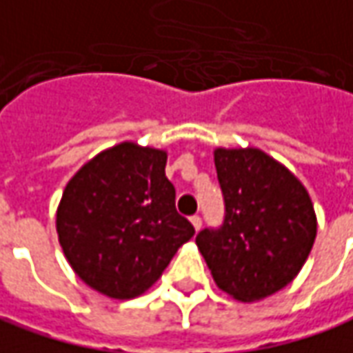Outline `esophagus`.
<instances>
[{
  "instance_id": "34e87169",
  "label": "esophagus",
  "mask_w": 353,
  "mask_h": 353,
  "mask_svg": "<svg viewBox=\"0 0 353 353\" xmlns=\"http://www.w3.org/2000/svg\"><path fill=\"white\" fill-rule=\"evenodd\" d=\"M191 224H193L196 232H199V230H201V226H203V220H201V216H199V214H193V216H191Z\"/></svg>"
}]
</instances>
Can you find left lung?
Returning a JSON list of instances; mask_svg holds the SVG:
<instances>
[{
    "mask_svg": "<svg viewBox=\"0 0 353 353\" xmlns=\"http://www.w3.org/2000/svg\"><path fill=\"white\" fill-rule=\"evenodd\" d=\"M224 222L196 234L216 286L255 301L288 286L307 261L317 216L305 187L259 148H216Z\"/></svg>",
    "mask_w": 353,
    "mask_h": 353,
    "instance_id": "8db88e82",
    "label": "left lung"
}]
</instances>
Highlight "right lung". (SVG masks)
Segmentation results:
<instances>
[{"label": "right lung", "instance_id": "1", "mask_svg": "<svg viewBox=\"0 0 353 353\" xmlns=\"http://www.w3.org/2000/svg\"><path fill=\"white\" fill-rule=\"evenodd\" d=\"M166 152L121 143L71 177L57 208V236L69 265L114 299L141 296L162 276L195 228L176 210Z\"/></svg>", "mask_w": 353, "mask_h": 353}]
</instances>
